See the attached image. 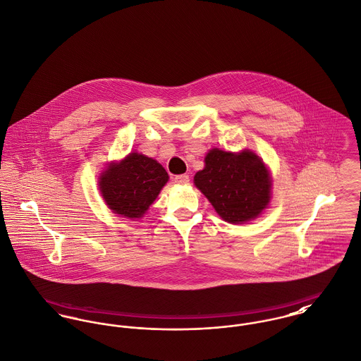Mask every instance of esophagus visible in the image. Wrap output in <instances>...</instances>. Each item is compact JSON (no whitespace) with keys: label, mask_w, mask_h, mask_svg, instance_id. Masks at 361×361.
<instances>
[{"label":"esophagus","mask_w":361,"mask_h":361,"mask_svg":"<svg viewBox=\"0 0 361 361\" xmlns=\"http://www.w3.org/2000/svg\"><path fill=\"white\" fill-rule=\"evenodd\" d=\"M173 180H175V183L186 185V183L189 182V175H186V173H183V175H176V176L173 178Z\"/></svg>","instance_id":"1"}]
</instances>
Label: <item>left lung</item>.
I'll return each instance as SVG.
<instances>
[{
    "instance_id": "left-lung-1",
    "label": "left lung",
    "mask_w": 361,
    "mask_h": 361,
    "mask_svg": "<svg viewBox=\"0 0 361 361\" xmlns=\"http://www.w3.org/2000/svg\"><path fill=\"white\" fill-rule=\"evenodd\" d=\"M195 185L229 224L257 218L270 200L271 180L261 159L252 152L238 154L212 149Z\"/></svg>"
}]
</instances>
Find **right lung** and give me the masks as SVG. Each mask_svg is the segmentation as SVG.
<instances>
[{
    "mask_svg": "<svg viewBox=\"0 0 361 361\" xmlns=\"http://www.w3.org/2000/svg\"><path fill=\"white\" fill-rule=\"evenodd\" d=\"M168 173L156 160L131 153L121 163L111 164L100 176L99 189L114 214L140 218L157 198Z\"/></svg>",
    "mask_w": 361,
    "mask_h": 361,
    "instance_id": "obj_1",
    "label": "right lung"
}]
</instances>
